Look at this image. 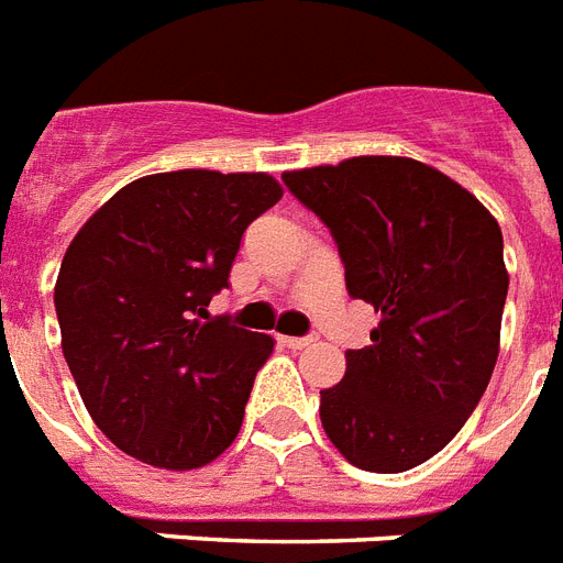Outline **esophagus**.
Segmentation results:
<instances>
[{"mask_svg":"<svg viewBox=\"0 0 563 563\" xmlns=\"http://www.w3.org/2000/svg\"><path fill=\"white\" fill-rule=\"evenodd\" d=\"M283 344L289 346V350H303V346L314 344V338L312 335H306V338H280Z\"/></svg>","mask_w":563,"mask_h":563,"instance_id":"1","label":"esophagus"}]
</instances>
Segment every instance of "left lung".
<instances>
[{
	"label": "left lung",
	"mask_w": 563,
	"mask_h": 563,
	"mask_svg": "<svg viewBox=\"0 0 563 563\" xmlns=\"http://www.w3.org/2000/svg\"><path fill=\"white\" fill-rule=\"evenodd\" d=\"M327 222L346 289L382 318L321 390L346 463L396 474L440 454L486 393L509 272L497 219L454 178L405 155H355L283 173Z\"/></svg>",
	"instance_id": "obj_1"
}]
</instances>
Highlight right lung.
Returning a JSON list of instances; mask_svg holds the SVG:
<instances>
[{
  "instance_id": "obj_1",
  "label": "right lung",
  "mask_w": 563,
  "mask_h": 563,
  "mask_svg": "<svg viewBox=\"0 0 563 563\" xmlns=\"http://www.w3.org/2000/svg\"><path fill=\"white\" fill-rule=\"evenodd\" d=\"M268 173L135 178L66 249L54 286L59 341L86 410L141 463L190 472L242 428L274 341L210 321L242 231L280 202Z\"/></svg>"
}]
</instances>
